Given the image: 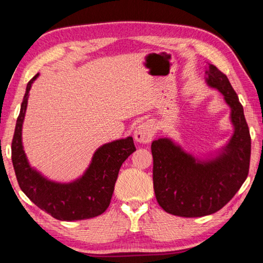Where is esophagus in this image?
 <instances>
[{
	"label": "esophagus",
	"mask_w": 263,
	"mask_h": 263,
	"mask_svg": "<svg viewBox=\"0 0 263 263\" xmlns=\"http://www.w3.org/2000/svg\"><path fill=\"white\" fill-rule=\"evenodd\" d=\"M155 135L153 124L151 122H144L137 126L135 131V139L141 144H148L152 141Z\"/></svg>",
	"instance_id": "obj_1"
}]
</instances>
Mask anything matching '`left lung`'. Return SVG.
I'll return each instance as SVG.
<instances>
[{"instance_id":"obj_1","label":"left lung","mask_w":263,"mask_h":263,"mask_svg":"<svg viewBox=\"0 0 263 263\" xmlns=\"http://www.w3.org/2000/svg\"><path fill=\"white\" fill-rule=\"evenodd\" d=\"M205 82L224 96L230 106L233 135L219 152L197 158L173 141L159 138L151 146L153 185L159 205L180 217H203L226 205L247 179L251 136L243 108L228 77L209 64Z\"/></svg>"}]
</instances>
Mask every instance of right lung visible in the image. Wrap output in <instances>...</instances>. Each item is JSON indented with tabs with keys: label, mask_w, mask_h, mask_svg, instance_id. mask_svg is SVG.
I'll list each match as a JSON object with an SVG mask.
<instances>
[{
	"label": "right lung",
	"mask_w": 263,
	"mask_h": 263,
	"mask_svg": "<svg viewBox=\"0 0 263 263\" xmlns=\"http://www.w3.org/2000/svg\"><path fill=\"white\" fill-rule=\"evenodd\" d=\"M38 77L39 74H35L26 86L11 142V159L18 184L31 202L55 219L73 221L100 216L109 206L123 162L136 151L133 138L102 145L92 155L83 175L75 181L60 183L48 180L30 166L22 141L29 91Z\"/></svg>",
	"instance_id": "1"
}]
</instances>
